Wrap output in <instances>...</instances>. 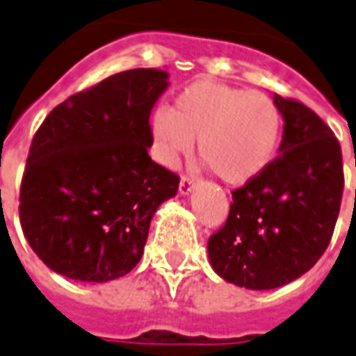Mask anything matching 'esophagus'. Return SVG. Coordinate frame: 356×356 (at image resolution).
Instances as JSON below:
<instances>
[{
	"mask_svg": "<svg viewBox=\"0 0 356 356\" xmlns=\"http://www.w3.org/2000/svg\"><path fill=\"white\" fill-rule=\"evenodd\" d=\"M193 186H195V176H181V180H180V193L181 195H187V193L191 191Z\"/></svg>",
	"mask_w": 356,
	"mask_h": 356,
	"instance_id": "esophagus-1",
	"label": "esophagus"
}]
</instances>
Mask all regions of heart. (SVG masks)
Listing matches in <instances>:
<instances>
[{"label":"heart","instance_id":"b5f03b06","mask_svg":"<svg viewBox=\"0 0 356 356\" xmlns=\"http://www.w3.org/2000/svg\"><path fill=\"white\" fill-rule=\"evenodd\" d=\"M154 154L176 165L198 140V156L217 178L239 186L260 175L275 158L282 113L261 90L200 79L187 85L169 111L152 118Z\"/></svg>","mask_w":356,"mask_h":356}]
</instances>
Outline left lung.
<instances>
[{"instance_id": "8db88e82", "label": "left lung", "mask_w": 356, "mask_h": 356, "mask_svg": "<svg viewBox=\"0 0 356 356\" xmlns=\"http://www.w3.org/2000/svg\"><path fill=\"white\" fill-rule=\"evenodd\" d=\"M284 117L280 154L232 191L230 213L208 239L219 277L249 290L296 280L323 256L343 193L340 143L302 102L275 95Z\"/></svg>"}]
</instances>
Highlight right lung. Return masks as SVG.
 Instances as JSON below:
<instances>
[{"mask_svg": "<svg viewBox=\"0 0 356 356\" xmlns=\"http://www.w3.org/2000/svg\"><path fill=\"white\" fill-rule=\"evenodd\" d=\"M165 89L163 70L118 72L66 98L37 129L18 211L27 243L55 273L107 282L139 264L152 216L180 184L148 156Z\"/></svg>", "mask_w": 356, "mask_h": 356, "instance_id": "obj_1", "label": "right lung"}]
</instances>
